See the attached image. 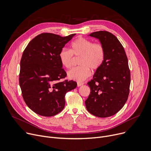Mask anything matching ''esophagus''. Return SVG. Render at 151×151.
<instances>
[{
    "label": "esophagus",
    "mask_w": 151,
    "mask_h": 151,
    "mask_svg": "<svg viewBox=\"0 0 151 151\" xmlns=\"http://www.w3.org/2000/svg\"><path fill=\"white\" fill-rule=\"evenodd\" d=\"M83 84H84L83 83H77L78 87H80V86H83Z\"/></svg>",
    "instance_id": "34e87169"
}]
</instances>
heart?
Returning a JSON list of instances; mask_svg holds the SVG:
<instances>
[{"label":"heart","instance_id":"obj_1","mask_svg":"<svg viewBox=\"0 0 151 151\" xmlns=\"http://www.w3.org/2000/svg\"><path fill=\"white\" fill-rule=\"evenodd\" d=\"M79 57L78 67L73 68L67 73L70 79L82 82L91 75V70H98L102 65L105 58L104 46L91 40L78 37L70 45V50L63 49L59 53V59L61 65L67 69L70 68L75 58Z\"/></svg>","mask_w":151,"mask_h":151}]
</instances>
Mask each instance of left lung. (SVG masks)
<instances>
[{"mask_svg":"<svg viewBox=\"0 0 151 151\" xmlns=\"http://www.w3.org/2000/svg\"><path fill=\"white\" fill-rule=\"evenodd\" d=\"M89 35L99 40L104 47L105 58L87 83L90 93L85 104L91 114L107 117L120 111L128 99L131 83L128 58L124 48L113 34L100 31Z\"/></svg>","mask_w":151,"mask_h":151,"instance_id":"left-lung-1","label":"left lung"}]
</instances>
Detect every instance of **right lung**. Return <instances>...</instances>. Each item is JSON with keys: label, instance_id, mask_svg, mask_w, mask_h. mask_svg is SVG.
<instances>
[{"label": "right lung", "instance_id": "1", "mask_svg": "<svg viewBox=\"0 0 151 151\" xmlns=\"http://www.w3.org/2000/svg\"><path fill=\"white\" fill-rule=\"evenodd\" d=\"M74 34L61 37L42 33L33 38L23 51L20 61L19 84L23 98L36 114L51 117L60 113L65 105V95L77 86L65 80L59 53Z\"/></svg>", "mask_w": 151, "mask_h": 151}]
</instances>
